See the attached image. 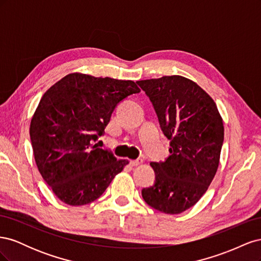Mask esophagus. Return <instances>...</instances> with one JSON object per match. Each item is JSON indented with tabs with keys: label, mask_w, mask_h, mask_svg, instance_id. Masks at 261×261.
Masks as SVG:
<instances>
[{
	"label": "esophagus",
	"mask_w": 261,
	"mask_h": 261,
	"mask_svg": "<svg viewBox=\"0 0 261 261\" xmlns=\"http://www.w3.org/2000/svg\"><path fill=\"white\" fill-rule=\"evenodd\" d=\"M130 165H133V167H137V165H139L140 163H143V160L141 159H137V160H130Z\"/></svg>",
	"instance_id": "1"
}]
</instances>
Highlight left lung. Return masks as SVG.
<instances>
[{
	"instance_id": "1",
	"label": "left lung",
	"mask_w": 261,
	"mask_h": 261,
	"mask_svg": "<svg viewBox=\"0 0 261 261\" xmlns=\"http://www.w3.org/2000/svg\"><path fill=\"white\" fill-rule=\"evenodd\" d=\"M137 84L171 140L167 159L150 163L155 180L141 195L150 207L178 215L201 198L216 175L224 139L222 118L209 94L185 77L163 76Z\"/></svg>"
}]
</instances>
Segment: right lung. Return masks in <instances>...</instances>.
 Instances as JSON below:
<instances>
[{
  "instance_id": "add662e5",
  "label": "right lung",
  "mask_w": 261,
  "mask_h": 261,
  "mask_svg": "<svg viewBox=\"0 0 261 261\" xmlns=\"http://www.w3.org/2000/svg\"><path fill=\"white\" fill-rule=\"evenodd\" d=\"M138 92L132 81L74 73L43 94L30 140L38 170L60 200L69 206L94 201L128 163L94 143L116 106Z\"/></svg>"
}]
</instances>
